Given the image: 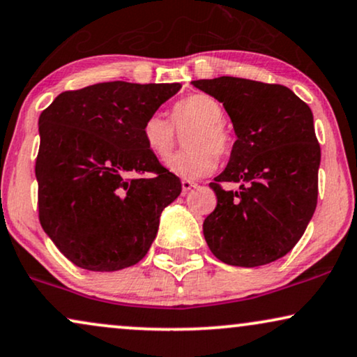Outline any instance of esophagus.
Masks as SVG:
<instances>
[{
    "instance_id": "obj_1",
    "label": "esophagus",
    "mask_w": 357,
    "mask_h": 357,
    "mask_svg": "<svg viewBox=\"0 0 357 357\" xmlns=\"http://www.w3.org/2000/svg\"><path fill=\"white\" fill-rule=\"evenodd\" d=\"M181 186H183V192L186 194V192L191 191V189L196 188V183H194V181H189V179H183V181H181Z\"/></svg>"
}]
</instances>
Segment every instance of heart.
I'll return each mask as SVG.
<instances>
[{
    "label": "heart",
    "instance_id": "heart-1",
    "mask_svg": "<svg viewBox=\"0 0 357 357\" xmlns=\"http://www.w3.org/2000/svg\"><path fill=\"white\" fill-rule=\"evenodd\" d=\"M223 121V107L218 99L206 93L189 94L171 109V121L163 114H151L142 126V139L150 153L166 160L173 153L178 134L191 129L184 144L188 149L168 161L169 171L184 179L211 174L217 168V156L231 151V135Z\"/></svg>",
    "mask_w": 357,
    "mask_h": 357
}]
</instances>
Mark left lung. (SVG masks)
<instances>
[{
	"label": "left lung",
	"mask_w": 357,
	"mask_h": 357,
	"mask_svg": "<svg viewBox=\"0 0 357 357\" xmlns=\"http://www.w3.org/2000/svg\"><path fill=\"white\" fill-rule=\"evenodd\" d=\"M192 84L223 104L236 134L227 168L208 184L217 196L202 225L208 248L230 266L273 263L296 246L317 207L321 153L310 107L282 84L234 76ZM222 182H240L241 191Z\"/></svg>",
	"instance_id": "left-lung-1"
}]
</instances>
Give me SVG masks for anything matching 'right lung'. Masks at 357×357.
Instances as JSON below:
<instances>
[{
    "mask_svg": "<svg viewBox=\"0 0 357 357\" xmlns=\"http://www.w3.org/2000/svg\"><path fill=\"white\" fill-rule=\"evenodd\" d=\"M179 89V83H98L61 93L42 111L39 220L78 268L119 271L149 253L181 181L146 149L142 126Z\"/></svg>",
    "mask_w": 357,
    "mask_h": 357,
    "instance_id": "add662e5",
    "label": "right lung"
}]
</instances>
